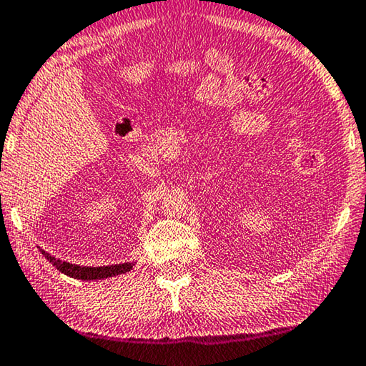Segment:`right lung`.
Wrapping results in <instances>:
<instances>
[{"mask_svg": "<svg viewBox=\"0 0 366 366\" xmlns=\"http://www.w3.org/2000/svg\"><path fill=\"white\" fill-rule=\"evenodd\" d=\"M40 252L44 254L45 259L50 260L51 265L56 267V270H60L61 274H65L71 278H78V280H102V278L127 274V272H130L132 267L135 265L133 262H125V264H114V265H104V267H83V265L69 264V262H65V260L55 259L54 256H50L49 252H45L44 249H40Z\"/></svg>", "mask_w": 366, "mask_h": 366, "instance_id": "1", "label": "right lung"}]
</instances>
